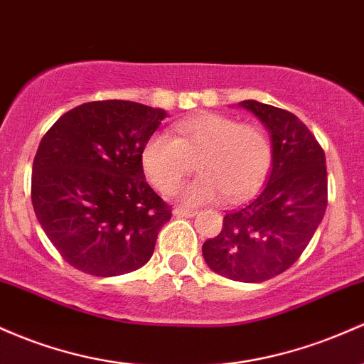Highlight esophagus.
<instances>
[{
	"instance_id": "34e87169",
	"label": "esophagus",
	"mask_w": 364,
	"mask_h": 364,
	"mask_svg": "<svg viewBox=\"0 0 364 364\" xmlns=\"http://www.w3.org/2000/svg\"><path fill=\"white\" fill-rule=\"evenodd\" d=\"M173 214L176 215V218H193L195 210H191V209H181V207H176V209L173 210Z\"/></svg>"
}]
</instances>
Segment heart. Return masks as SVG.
<instances>
[{
    "instance_id": "obj_1",
    "label": "heart",
    "mask_w": 364,
    "mask_h": 364,
    "mask_svg": "<svg viewBox=\"0 0 364 364\" xmlns=\"http://www.w3.org/2000/svg\"><path fill=\"white\" fill-rule=\"evenodd\" d=\"M146 178L162 193L178 188L186 174L200 176L178 191L188 205L209 203L225 193L237 202L259 188L273 164V146L262 127L223 114H200L176 122L173 138L154 134L141 150Z\"/></svg>"
}]
</instances>
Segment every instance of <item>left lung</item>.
I'll use <instances>...</instances> for the list:
<instances>
[{
    "mask_svg": "<svg viewBox=\"0 0 364 364\" xmlns=\"http://www.w3.org/2000/svg\"><path fill=\"white\" fill-rule=\"evenodd\" d=\"M269 131L273 167L266 185L238 209L226 213L218 237L202 245L214 273L259 283L278 277L301 257L318 230L326 203L325 151L292 112L245 100Z\"/></svg>",
    "mask_w": 364,
    "mask_h": 364,
    "instance_id": "left-lung-1",
    "label": "left lung"
}]
</instances>
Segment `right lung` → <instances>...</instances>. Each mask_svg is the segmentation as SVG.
Instances as JSON below:
<instances>
[{"label": "right lung", "instance_id": "obj_1", "mask_svg": "<svg viewBox=\"0 0 364 364\" xmlns=\"http://www.w3.org/2000/svg\"><path fill=\"white\" fill-rule=\"evenodd\" d=\"M167 112L103 100L63 114L43 136L31 198L60 255L82 273L119 277L149 262L171 209L143 173L141 150Z\"/></svg>", "mask_w": 364, "mask_h": 364}]
</instances>
